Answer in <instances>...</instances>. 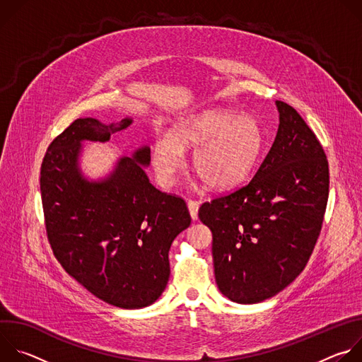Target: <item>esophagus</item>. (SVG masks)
Wrapping results in <instances>:
<instances>
[{"mask_svg":"<svg viewBox=\"0 0 362 362\" xmlns=\"http://www.w3.org/2000/svg\"><path fill=\"white\" fill-rule=\"evenodd\" d=\"M187 208L190 212V216L193 221H197V212H199V203L194 200H189L187 202Z\"/></svg>","mask_w":362,"mask_h":362,"instance_id":"obj_1","label":"esophagus"}]
</instances>
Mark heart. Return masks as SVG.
Here are the masks:
<instances>
[{
    "mask_svg": "<svg viewBox=\"0 0 362 362\" xmlns=\"http://www.w3.org/2000/svg\"><path fill=\"white\" fill-rule=\"evenodd\" d=\"M265 136L250 116L208 109L189 115L158 137L153 166L166 187L173 186L185 162L183 148H196L193 169L212 189H229L245 180L259 160Z\"/></svg>",
    "mask_w": 362,
    "mask_h": 362,
    "instance_id": "heart-1",
    "label": "heart"
}]
</instances>
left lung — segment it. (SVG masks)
<instances>
[{"instance_id":"obj_1","label":"left lung","mask_w":362,"mask_h":362,"mask_svg":"<svg viewBox=\"0 0 362 362\" xmlns=\"http://www.w3.org/2000/svg\"><path fill=\"white\" fill-rule=\"evenodd\" d=\"M276 137L253 179L206 202L199 219L212 232L219 291L236 303H257L303 271L321 232L329 170L321 143L298 112L275 101Z\"/></svg>"}]
</instances>
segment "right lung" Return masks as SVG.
<instances>
[{"label":"right lung","mask_w":362,"mask_h":362,"mask_svg":"<svg viewBox=\"0 0 362 362\" xmlns=\"http://www.w3.org/2000/svg\"><path fill=\"white\" fill-rule=\"evenodd\" d=\"M132 123L77 119L48 146L40 173L45 229L59 262L90 293L123 309L159 299L172 242L192 221L183 199L148 182L147 144L119 158L106 176L84 175L83 144L106 143Z\"/></svg>","instance_id":"1"}]
</instances>
